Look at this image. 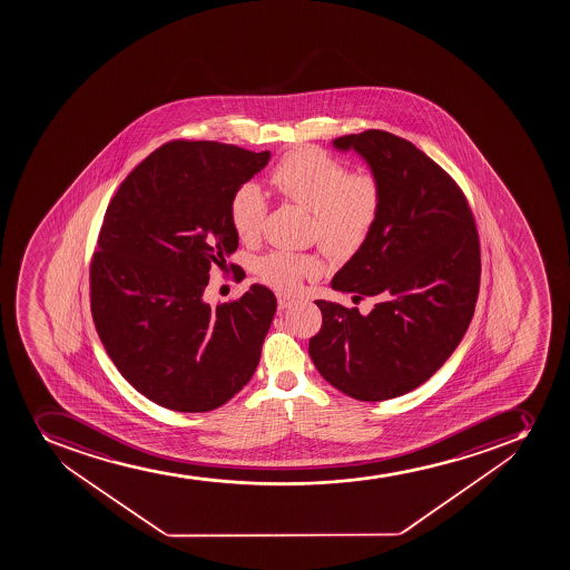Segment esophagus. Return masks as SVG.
<instances>
[{
	"label": "esophagus",
	"instance_id": "obj_1",
	"mask_svg": "<svg viewBox=\"0 0 570 570\" xmlns=\"http://www.w3.org/2000/svg\"><path fill=\"white\" fill-rule=\"evenodd\" d=\"M276 301H278V308H281V311L288 308V306H292L295 303L294 297H289V295L286 294L276 295Z\"/></svg>",
	"mask_w": 570,
	"mask_h": 570
}]
</instances>
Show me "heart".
Segmentation results:
<instances>
[{"instance_id":"1","label":"heart","mask_w":570,"mask_h":570,"mask_svg":"<svg viewBox=\"0 0 570 570\" xmlns=\"http://www.w3.org/2000/svg\"><path fill=\"white\" fill-rule=\"evenodd\" d=\"M271 184L282 197L314 214L317 243L333 258H350L366 243L381 208V187L370 175H351L344 164L317 148H301L276 165ZM264 189L245 181L230 200V220L243 242L262 234L267 217ZM259 278L271 286L295 289L317 264L306 256L269 253L256 264Z\"/></svg>"}]
</instances>
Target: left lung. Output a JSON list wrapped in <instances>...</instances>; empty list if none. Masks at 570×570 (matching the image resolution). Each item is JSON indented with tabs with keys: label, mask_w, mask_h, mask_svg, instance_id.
<instances>
[{
	"label": "left lung",
	"mask_w": 570,
	"mask_h": 570,
	"mask_svg": "<svg viewBox=\"0 0 570 570\" xmlns=\"http://www.w3.org/2000/svg\"><path fill=\"white\" fill-rule=\"evenodd\" d=\"M333 148L366 161L381 208L331 288L375 305L361 314L317 299L323 325L308 353L340 392L392 400L425 383L466 333L480 292V239L461 189L412 142L367 130L334 139Z\"/></svg>",
	"instance_id": "left-lung-1"
}]
</instances>
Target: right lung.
<instances>
[{"label": "right lung", "instance_id": "right-lung-1", "mask_svg": "<svg viewBox=\"0 0 570 570\" xmlns=\"http://www.w3.org/2000/svg\"><path fill=\"white\" fill-rule=\"evenodd\" d=\"M269 159L223 142H167L109 203L90 264L92 320L122 377L165 409L214 411L256 372L275 294L253 284L212 306L204 289L239 242L234 193Z\"/></svg>", "mask_w": 570, "mask_h": 570}]
</instances>
